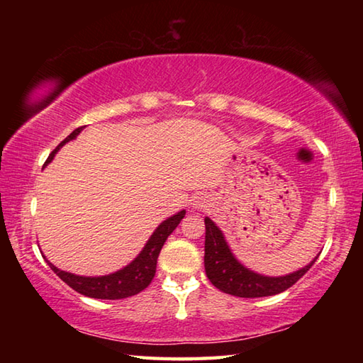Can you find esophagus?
Segmentation results:
<instances>
[{
    "label": "esophagus",
    "mask_w": 363,
    "mask_h": 363,
    "mask_svg": "<svg viewBox=\"0 0 363 363\" xmlns=\"http://www.w3.org/2000/svg\"><path fill=\"white\" fill-rule=\"evenodd\" d=\"M206 207H209V199L204 195H196L194 198V209L196 211H204Z\"/></svg>",
    "instance_id": "esophagus-1"
}]
</instances>
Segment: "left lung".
Listing matches in <instances>:
<instances>
[{
  "label": "left lung",
  "mask_w": 363,
  "mask_h": 363,
  "mask_svg": "<svg viewBox=\"0 0 363 363\" xmlns=\"http://www.w3.org/2000/svg\"><path fill=\"white\" fill-rule=\"evenodd\" d=\"M206 243H204V268L209 281L218 290L228 295L240 298H262L273 296L290 289L293 284L301 279L309 268L315 264V257L309 265L299 268L298 272L285 276H265L254 273L246 268L234 256L225 238V234L215 223L206 217Z\"/></svg>",
  "instance_id": "obj_1"
}]
</instances>
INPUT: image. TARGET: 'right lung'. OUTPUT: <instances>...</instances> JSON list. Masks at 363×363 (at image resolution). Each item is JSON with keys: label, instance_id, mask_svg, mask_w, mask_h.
Returning <instances> with one entry per match:
<instances>
[{"label": "right lung", "instance_id": "add662e5", "mask_svg": "<svg viewBox=\"0 0 363 363\" xmlns=\"http://www.w3.org/2000/svg\"><path fill=\"white\" fill-rule=\"evenodd\" d=\"M82 129L84 126L74 129L64 142H60L57 148L50 154L48 159H46L45 165L50 164V162L54 159V156H56V152L62 148L67 142L74 140ZM184 215H186V211H181L172 215V217L167 218L165 221H162L156 228V230L152 233V235L148 238V242H146V245L143 246L140 254H138V256L130 262L129 265L111 274H106V276L73 274L68 272H62V269L54 267L45 256L43 259L46 260V264L50 265L52 272L60 277V279L84 296L96 298V299H123L128 296H134L151 284L154 274H156L157 257L162 246H164L168 235L173 233V230L177 228V225H179L181 220L184 218Z\"/></svg>", "mask_w": 363, "mask_h": 363}]
</instances>
